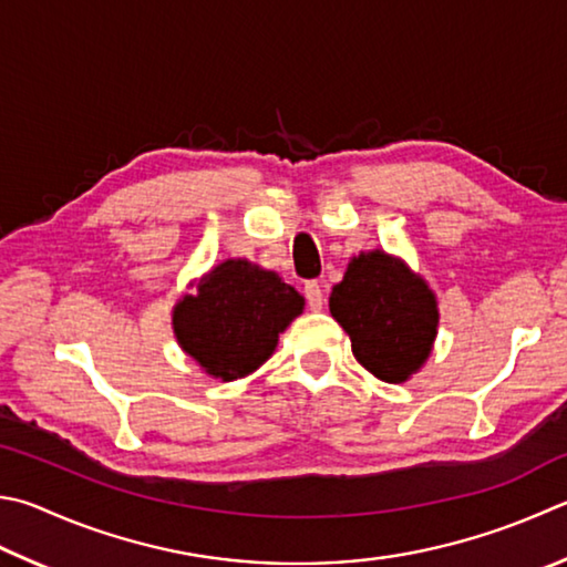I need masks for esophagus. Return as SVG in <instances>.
Segmentation results:
<instances>
[{
	"label": "esophagus",
	"mask_w": 567,
	"mask_h": 567,
	"mask_svg": "<svg viewBox=\"0 0 567 567\" xmlns=\"http://www.w3.org/2000/svg\"><path fill=\"white\" fill-rule=\"evenodd\" d=\"M305 297H307V307H310L312 312L322 310L324 292H322V287H319L317 282H307V285H305Z\"/></svg>",
	"instance_id": "1"
}]
</instances>
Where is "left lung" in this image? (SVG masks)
<instances>
[{
    "mask_svg": "<svg viewBox=\"0 0 567 567\" xmlns=\"http://www.w3.org/2000/svg\"><path fill=\"white\" fill-rule=\"evenodd\" d=\"M329 312L352 339L367 372L404 384L426 364L439 334V302L419 272L384 250L359 252L332 287Z\"/></svg>",
    "mask_w": 567,
    "mask_h": 567,
    "instance_id": "left-lung-1",
    "label": "left lung"
}]
</instances>
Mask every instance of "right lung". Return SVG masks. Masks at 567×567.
I'll return each instance as SVG.
<instances>
[{"instance_id":"right-lung-1","label":"right lung","mask_w":567,"mask_h":567,"mask_svg":"<svg viewBox=\"0 0 567 567\" xmlns=\"http://www.w3.org/2000/svg\"><path fill=\"white\" fill-rule=\"evenodd\" d=\"M305 297L280 275L230 257L190 282L173 307V334L205 374L235 382L272 357Z\"/></svg>"}]
</instances>
